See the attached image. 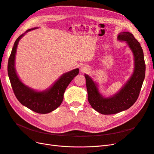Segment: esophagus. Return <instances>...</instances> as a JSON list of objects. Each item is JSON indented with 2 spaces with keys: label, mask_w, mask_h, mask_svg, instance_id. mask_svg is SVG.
Segmentation results:
<instances>
[{
  "label": "esophagus",
  "mask_w": 154,
  "mask_h": 154,
  "mask_svg": "<svg viewBox=\"0 0 154 154\" xmlns=\"http://www.w3.org/2000/svg\"><path fill=\"white\" fill-rule=\"evenodd\" d=\"M89 69L88 67L87 66H85V65H83L81 67H80V71L82 72H85L87 71H88V70Z\"/></svg>",
  "instance_id": "1"
}]
</instances>
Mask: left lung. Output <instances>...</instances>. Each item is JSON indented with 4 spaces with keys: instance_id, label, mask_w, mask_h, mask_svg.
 Here are the masks:
<instances>
[{
    "instance_id": "8db88e82",
    "label": "left lung",
    "mask_w": 154,
    "mask_h": 154,
    "mask_svg": "<svg viewBox=\"0 0 154 154\" xmlns=\"http://www.w3.org/2000/svg\"><path fill=\"white\" fill-rule=\"evenodd\" d=\"M118 39L128 45L134 60L133 74L122 88L115 94L105 97L100 92L97 83L85 74L88 101L95 110L105 115L117 114L132 106L138 98L145 76L144 54L139 42L129 32H120Z\"/></svg>"
}]
</instances>
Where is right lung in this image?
<instances>
[{
    "mask_svg": "<svg viewBox=\"0 0 154 154\" xmlns=\"http://www.w3.org/2000/svg\"><path fill=\"white\" fill-rule=\"evenodd\" d=\"M36 28L34 27L27 30L15 42L8 60V74L14 94L20 103L35 112L48 114L57 109L61 105L65 91L74 78L78 74L79 69L63 74L49 88L42 91H35L26 85L18 78L15 67L17 45L26 32Z\"/></svg>",
    "mask_w": 154,
    "mask_h": 154,
    "instance_id": "add662e5",
    "label": "right lung"
}]
</instances>
